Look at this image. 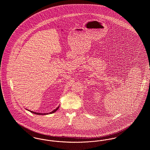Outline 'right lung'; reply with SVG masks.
<instances>
[{"mask_svg":"<svg viewBox=\"0 0 150 150\" xmlns=\"http://www.w3.org/2000/svg\"><path fill=\"white\" fill-rule=\"evenodd\" d=\"M59 106H58V107H57L56 109H54L53 111H52V112H50V114H53V113H54V112H55L56 111H57V110L59 108ZM27 110V109H26ZM28 111H29L30 112H31V113H33V114H34L36 115H47L48 114V113H44V114H42V113H39V112H34V111H30V110H28Z\"/></svg>","mask_w":150,"mask_h":150,"instance_id":"right-lung-1","label":"right lung"}]
</instances>
